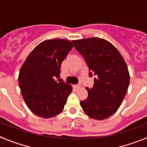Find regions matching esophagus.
<instances>
[{"label":"esophagus","instance_id":"1","mask_svg":"<svg viewBox=\"0 0 147 147\" xmlns=\"http://www.w3.org/2000/svg\"><path fill=\"white\" fill-rule=\"evenodd\" d=\"M80 86H80V84H77V85H75V88H80Z\"/></svg>","mask_w":147,"mask_h":147}]
</instances>
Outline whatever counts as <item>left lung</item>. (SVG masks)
<instances>
[{
	"instance_id": "8db88e82",
	"label": "left lung",
	"mask_w": 147,
	"mask_h": 147,
	"mask_svg": "<svg viewBox=\"0 0 147 147\" xmlns=\"http://www.w3.org/2000/svg\"><path fill=\"white\" fill-rule=\"evenodd\" d=\"M72 42L86 62L89 77L95 76L93 87L86 88L88 97L80 101V105L91 118L105 119L117 111L127 92L129 74L126 62L105 39L92 37Z\"/></svg>"
}]
</instances>
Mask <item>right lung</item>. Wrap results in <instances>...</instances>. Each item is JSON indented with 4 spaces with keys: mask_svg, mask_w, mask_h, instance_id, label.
I'll return each instance as SVG.
<instances>
[{
    "mask_svg": "<svg viewBox=\"0 0 147 147\" xmlns=\"http://www.w3.org/2000/svg\"><path fill=\"white\" fill-rule=\"evenodd\" d=\"M73 47L70 41L55 39L39 43L22 64L18 77L21 94L28 108L36 116L48 119L64 110L70 84L58 83L61 64Z\"/></svg>",
    "mask_w": 147,
    "mask_h": 147,
    "instance_id": "add662e5",
    "label": "right lung"
}]
</instances>
